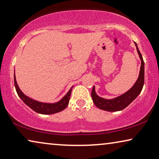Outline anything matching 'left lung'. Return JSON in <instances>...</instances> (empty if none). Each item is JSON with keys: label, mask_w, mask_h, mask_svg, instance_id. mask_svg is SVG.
I'll return each instance as SVG.
<instances>
[{"label": "left lung", "mask_w": 159, "mask_h": 159, "mask_svg": "<svg viewBox=\"0 0 159 159\" xmlns=\"http://www.w3.org/2000/svg\"><path fill=\"white\" fill-rule=\"evenodd\" d=\"M134 43L136 45L137 52H138L139 58H140L141 61L140 72H139L138 79L136 80L134 86L129 91H127L125 93H123L119 96L111 99H106L98 96L96 93L95 86H93L91 91V97L95 105L100 109L111 111V112L121 111L126 108L141 93L144 84V61L138 46H137L136 43L134 42Z\"/></svg>", "instance_id": "left-lung-1"}]
</instances>
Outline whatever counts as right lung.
I'll return each instance as SVG.
<instances>
[{"instance_id": "add662e5", "label": "right lung", "mask_w": 159, "mask_h": 159, "mask_svg": "<svg viewBox=\"0 0 159 159\" xmlns=\"http://www.w3.org/2000/svg\"><path fill=\"white\" fill-rule=\"evenodd\" d=\"M14 84H15V88L18 96L20 97V98L24 102V103L26 104L28 107H30L36 113L44 115L53 114V113L61 112V111L64 110L68 105V103H69L70 94H71L73 87V86L70 88L68 93L60 101H57L56 103H44L35 101L23 93L18 86L17 81H16L15 70H14Z\"/></svg>"}]
</instances>
